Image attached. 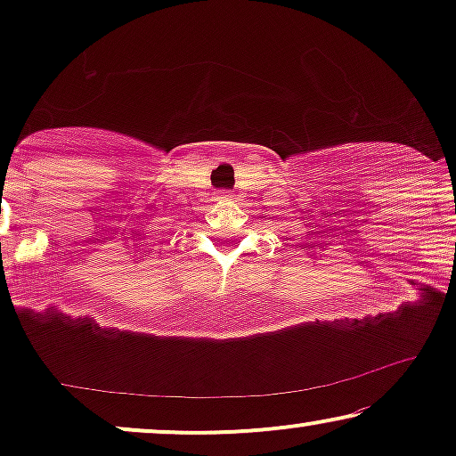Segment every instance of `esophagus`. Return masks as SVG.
<instances>
[{
	"mask_svg": "<svg viewBox=\"0 0 456 456\" xmlns=\"http://www.w3.org/2000/svg\"><path fill=\"white\" fill-rule=\"evenodd\" d=\"M217 199H230V195H228V192H220V195H217Z\"/></svg>",
	"mask_w": 456,
	"mask_h": 456,
	"instance_id": "esophagus-1",
	"label": "esophagus"
}]
</instances>
